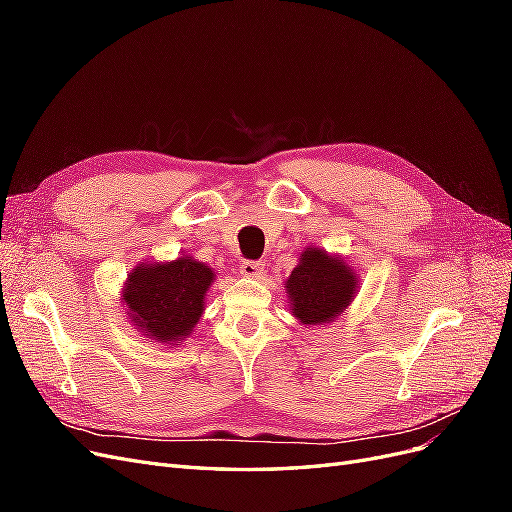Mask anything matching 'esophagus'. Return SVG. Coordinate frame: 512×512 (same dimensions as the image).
Here are the masks:
<instances>
[{"instance_id":"esophagus-1","label":"esophagus","mask_w":512,"mask_h":512,"mask_svg":"<svg viewBox=\"0 0 512 512\" xmlns=\"http://www.w3.org/2000/svg\"><path fill=\"white\" fill-rule=\"evenodd\" d=\"M239 271L245 277H262V273H265V265H262L260 260H243Z\"/></svg>"}]
</instances>
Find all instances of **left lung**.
I'll return each mask as SVG.
<instances>
[{"label":"left lung","instance_id":"8db88e82","mask_svg":"<svg viewBox=\"0 0 512 512\" xmlns=\"http://www.w3.org/2000/svg\"><path fill=\"white\" fill-rule=\"evenodd\" d=\"M359 277L339 256L320 247L303 250L286 280L292 316L303 324L333 322L352 303Z\"/></svg>","mask_w":512,"mask_h":512}]
</instances>
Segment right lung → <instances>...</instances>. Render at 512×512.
Masks as SVG:
<instances>
[{"label":"right lung","mask_w":512,"mask_h":512,"mask_svg":"<svg viewBox=\"0 0 512 512\" xmlns=\"http://www.w3.org/2000/svg\"><path fill=\"white\" fill-rule=\"evenodd\" d=\"M213 280L211 267L192 256L156 265L143 262L123 286V307L143 335L179 346L203 316L205 294Z\"/></svg>","instance_id":"1"}]
</instances>
